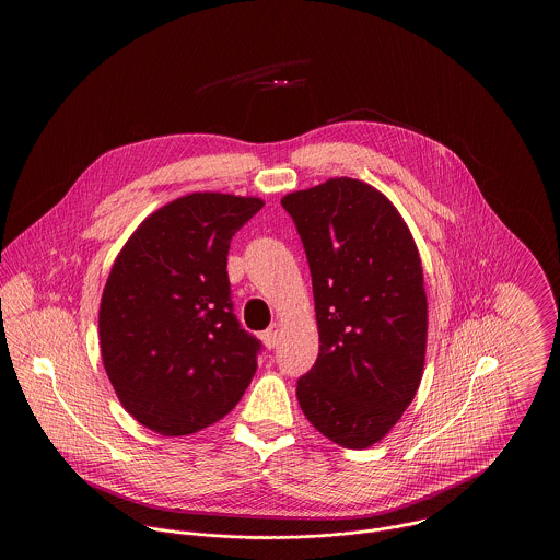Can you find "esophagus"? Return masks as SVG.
<instances>
[{"mask_svg":"<svg viewBox=\"0 0 560 560\" xmlns=\"http://www.w3.org/2000/svg\"><path fill=\"white\" fill-rule=\"evenodd\" d=\"M279 336H281V325H279V323H272L267 331L262 334V340H265V345H267L268 348H275L279 345Z\"/></svg>","mask_w":560,"mask_h":560,"instance_id":"1","label":"esophagus"}]
</instances>
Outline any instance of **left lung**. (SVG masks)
Wrapping results in <instances>:
<instances>
[{
	"instance_id": "left-lung-1",
	"label": "left lung",
	"mask_w": 560,
	"mask_h": 560,
	"mask_svg": "<svg viewBox=\"0 0 560 560\" xmlns=\"http://www.w3.org/2000/svg\"><path fill=\"white\" fill-rule=\"evenodd\" d=\"M313 277L319 357L298 380L306 420L365 450L416 397L427 357L428 302L418 245L372 185L329 178L281 199Z\"/></svg>"
}]
</instances>
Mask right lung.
I'll use <instances>...</instances> for the list:
<instances>
[{
	"mask_svg": "<svg viewBox=\"0 0 560 560\" xmlns=\"http://www.w3.org/2000/svg\"><path fill=\"white\" fill-rule=\"evenodd\" d=\"M265 206L190 192L140 222L108 272L101 354L124 409L163 436L224 418L249 386L260 342L233 315L226 256Z\"/></svg>",
	"mask_w": 560,
	"mask_h": 560,
	"instance_id": "add662e5",
	"label": "right lung"
}]
</instances>
